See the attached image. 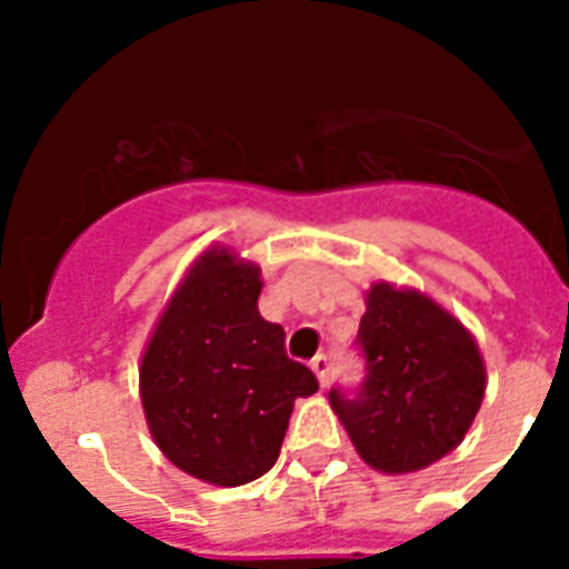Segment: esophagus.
<instances>
[{"label": "esophagus", "mask_w": 569, "mask_h": 569, "mask_svg": "<svg viewBox=\"0 0 569 569\" xmlns=\"http://www.w3.org/2000/svg\"><path fill=\"white\" fill-rule=\"evenodd\" d=\"M312 372H316V378H319L321 387H328V378H330V360L325 355H316L312 357Z\"/></svg>", "instance_id": "1"}]
</instances>
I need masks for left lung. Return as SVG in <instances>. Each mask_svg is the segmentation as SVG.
I'll return each instance as SVG.
<instances>
[{
  "label": "left lung",
  "mask_w": 569,
  "mask_h": 569,
  "mask_svg": "<svg viewBox=\"0 0 569 569\" xmlns=\"http://www.w3.org/2000/svg\"><path fill=\"white\" fill-rule=\"evenodd\" d=\"M366 380L355 398L330 389V407L357 455L378 472L431 467L467 437L485 401L476 337L419 289L372 283L357 330Z\"/></svg>",
  "instance_id": "1"
}]
</instances>
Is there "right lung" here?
<instances>
[{
    "instance_id": "right-lung-1",
    "label": "right lung",
    "mask_w": 569,
    "mask_h": 569,
    "mask_svg": "<svg viewBox=\"0 0 569 569\" xmlns=\"http://www.w3.org/2000/svg\"><path fill=\"white\" fill-rule=\"evenodd\" d=\"M262 271L223 244L191 262L147 339L138 387L156 446L214 487L266 476L295 398L319 389L286 357L283 328L259 316Z\"/></svg>"
}]
</instances>
